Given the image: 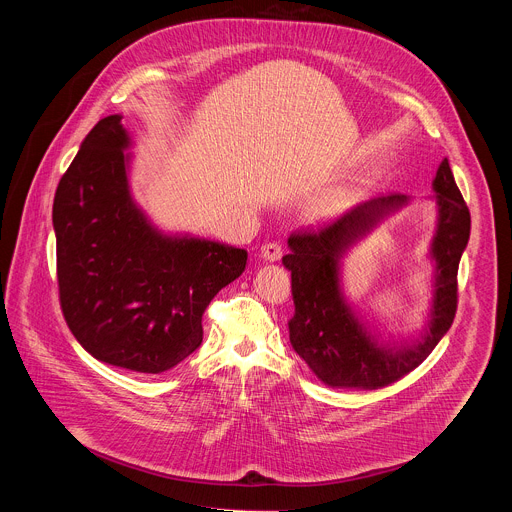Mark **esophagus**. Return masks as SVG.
Wrapping results in <instances>:
<instances>
[{
	"mask_svg": "<svg viewBox=\"0 0 512 512\" xmlns=\"http://www.w3.org/2000/svg\"><path fill=\"white\" fill-rule=\"evenodd\" d=\"M281 255H283V249L277 243H265L261 247V257L267 259V261H279Z\"/></svg>",
	"mask_w": 512,
	"mask_h": 512,
	"instance_id": "obj_1",
	"label": "esophagus"
}]
</instances>
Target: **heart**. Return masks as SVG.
Listing matches in <instances>:
<instances>
[{"mask_svg": "<svg viewBox=\"0 0 512 512\" xmlns=\"http://www.w3.org/2000/svg\"><path fill=\"white\" fill-rule=\"evenodd\" d=\"M312 210H314L316 216H328L332 210H336V202L334 200H322Z\"/></svg>", "mask_w": 512, "mask_h": 512, "instance_id": "heart-1", "label": "heart"}]
</instances>
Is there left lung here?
I'll use <instances>...</instances> for the list:
<instances>
[{
	"mask_svg": "<svg viewBox=\"0 0 512 512\" xmlns=\"http://www.w3.org/2000/svg\"><path fill=\"white\" fill-rule=\"evenodd\" d=\"M440 221L431 245L435 259V296L427 336L401 350L381 348L352 316L338 289V257L360 235L367 233L383 214L407 202L401 194L362 202L318 229L291 233V253L281 261L291 271V294L296 314L289 320V340L306 360L310 371L332 389H383L431 354L450 330L458 310V265L470 239V210L456 186L448 160L437 168Z\"/></svg>",
	"mask_w": 512,
	"mask_h": 512,
	"instance_id": "left-lung-1",
	"label": "left lung"
}]
</instances>
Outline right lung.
I'll return each mask as SVG.
<instances>
[{"mask_svg":"<svg viewBox=\"0 0 512 512\" xmlns=\"http://www.w3.org/2000/svg\"><path fill=\"white\" fill-rule=\"evenodd\" d=\"M127 145L121 117L101 119L58 182V298L91 356L158 375L200 346L202 314L245 271L247 251L152 229L129 196Z\"/></svg>","mask_w":512,"mask_h":512,"instance_id":"1","label":"right lung"}]
</instances>
